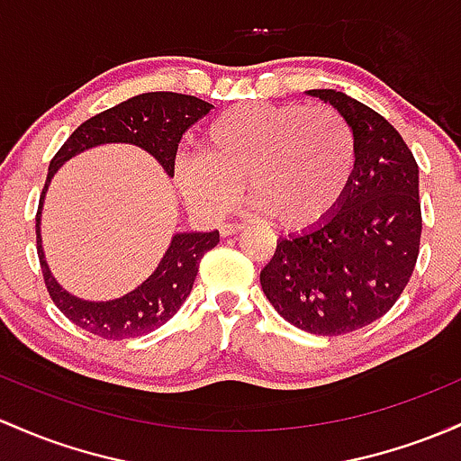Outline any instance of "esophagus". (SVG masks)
Wrapping results in <instances>:
<instances>
[{
  "label": "esophagus",
  "mask_w": 461,
  "mask_h": 461,
  "mask_svg": "<svg viewBox=\"0 0 461 461\" xmlns=\"http://www.w3.org/2000/svg\"><path fill=\"white\" fill-rule=\"evenodd\" d=\"M247 227V222H225V225H221V234L222 236H234L239 234Z\"/></svg>",
  "instance_id": "obj_1"
}]
</instances>
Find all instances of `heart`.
<instances>
[{
    "mask_svg": "<svg viewBox=\"0 0 461 461\" xmlns=\"http://www.w3.org/2000/svg\"><path fill=\"white\" fill-rule=\"evenodd\" d=\"M358 161L352 124L335 107L247 103L216 115L201 153L176 161L185 201L219 219L239 205L245 181L265 214L306 230L335 210Z\"/></svg>",
    "mask_w": 461,
    "mask_h": 461,
    "instance_id": "1",
    "label": "heart"
}]
</instances>
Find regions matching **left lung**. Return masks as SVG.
Wrapping results in <instances>:
<instances>
[{
    "label": "left lung",
    "mask_w": 461,
    "mask_h": 461,
    "mask_svg": "<svg viewBox=\"0 0 461 461\" xmlns=\"http://www.w3.org/2000/svg\"><path fill=\"white\" fill-rule=\"evenodd\" d=\"M352 124L358 161L320 225L277 242L260 273L267 300L311 335H348L398 302L420 254L418 164L381 113L335 89H312Z\"/></svg>",
    "instance_id": "8db88e82"
}]
</instances>
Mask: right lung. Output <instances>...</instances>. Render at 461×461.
<instances>
[{
  "mask_svg": "<svg viewBox=\"0 0 461 461\" xmlns=\"http://www.w3.org/2000/svg\"><path fill=\"white\" fill-rule=\"evenodd\" d=\"M210 103L194 98V95L173 94V91H153V94L133 95V98L124 100L115 107L85 120L65 140L59 153L50 161L43 194L48 190L50 179H52L63 161H68L69 157L80 153V150L91 149V146L104 144V141H129V144L141 146L164 166L166 173L173 176L176 149H179L181 138L196 120L210 113ZM43 194L37 212V254L39 262H41L45 288H48L50 297H52L59 311L69 321L91 332V335L109 339V341L141 337L168 321L184 304L185 297L190 295L201 258L219 242V231H210V234H190V231L175 234L168 251L161 258L159 267L135 291L126 293L120 300L83 302L65 293L57 285V280H54L43 260L41 236H39V216H41Z\"/></svg>",
  "mask_w": 461,
  "mask_h": 461,
  "instance_id": "obj_1",
  "label": "right lung"
}]
</instances>
